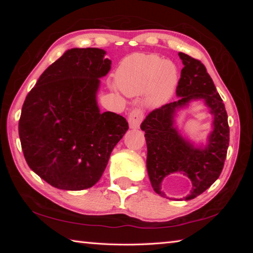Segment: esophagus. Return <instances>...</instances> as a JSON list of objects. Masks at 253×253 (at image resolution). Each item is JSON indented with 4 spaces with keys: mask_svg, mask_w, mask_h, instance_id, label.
Instances as JSON below:
<instances>
[{
    "mask_svg": "<svg viewBox=\"0 0 253 253\" xmlns=\"http://www.w3.org/2000/svg\"><path fill=\"white\" fill-rule=\"evenodd\" d=\"M144 118V113L140 108L132 109L129 114H128V123H129L130 128H138L140 123H142Z\"/></svg>",
    "mask_w": 253,
    "mask_h": 253,
    "instance_id": "esophagus-1",
    "label": "esophagus"
}]
</instances>
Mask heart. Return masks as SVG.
I'll list each match as a JSON object with an SVG mask.
<instances>
[{"instance_id":"obj_1","label":"heart","mask_w":253,"mask_h":253,"mask_svg":"<svg viewBox=\"0 0 253 253\" xmlns=\"http://www.w3.org/2000/svg\"><path fill=\"white\" fill-rule=\"evenodd\" d=\"M177 78L174 63L157 54L128 55L116 72L117 84L124 92L134 96L145 91V100L153 107L163 105L172 97Z\"/></svg>"}]
</instances>
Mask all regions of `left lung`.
<instances>
[{"mask_svg":"<svg viewBox=\"0 0 253 253\" xmlns=\"http://www.w3.org/2000/svg\"><path fill=\"white\" fill-rule=\"evenodd\" d=\"M178 55L184 65L176 87L178 99L151 111L140 128L146 138L147 172L154 191L165 196L161 191L164 177L183 173L193 185L185 200H192L219 178L228 153L230 128L223 100L207 68L200 60L185 53L179 52ZM195 99H203L214 116V129L205 149L193 147L173 127L174 110Z\"/></svg>","mask_w":253,"mask_h":253,"instance_id":"left-lung-1","label":"left lung"}]
</instances>
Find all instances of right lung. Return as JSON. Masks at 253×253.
<instances>
[{
    "label": "right lung",
    "mask_w": 253,
    "mask_h": 253,
    "mask_svg": "<svg viewBox=\"0 0 253 253\" xmlns=\"http://www.w3.org/2000/svg\"><path fill=\"white\" fill-rule=\"evenodd\" d=\"M105 53L98 48L66 51L24 100L19 121L24 158L34 173L60 190L95 185L128 129L121 115L98 108L99 78L111 65Z\"/></svg>",
    "instance_id": "add662e5"
}]
</instances>
